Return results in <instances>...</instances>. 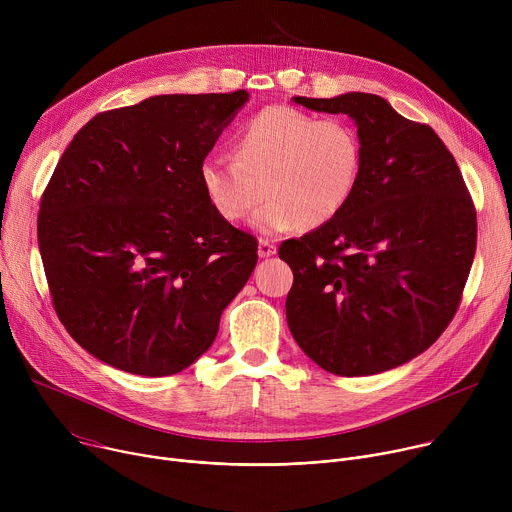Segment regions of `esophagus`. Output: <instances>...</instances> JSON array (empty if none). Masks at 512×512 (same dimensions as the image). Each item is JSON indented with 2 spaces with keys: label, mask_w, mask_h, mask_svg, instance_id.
Instances as JSON below:
<instances>
[{
  "label": "esophagus",
  "mask_w": 512,
  "mask_h": 512,
  "mask_svg": "<svg viewBox=\"0 0 512 512\" xmlns=\"http://www.w3.org/2000/svg\"><path fill=\"white\" fill-rule=\"evenodd\" d=\"M275 253V245L267 239L259 241V257H271Z\"/></svg>",
  "instance_id": "obj_1"
}]
</instances>
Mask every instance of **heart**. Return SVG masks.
Listing matches in <instances>:
<instances>
[{"instance_id":"1","label":"heart","mask_w":512,"mask_h":512,"mask_svg":"<svg viewBox=\"0 0 512 512\" xmlns=\"http://www.w3.org/2000/svg\"><path fill=\"white\" fill-rule=\"evenodd\" d=\"M235 161L212 155L200 165L202 190L226 222L255 214L253 226L275 237L294 226L318 228L337 218L355 194L363 167L357 128L343 118H316L269 106L235 136Z\"/></svg>"}]
</instances>
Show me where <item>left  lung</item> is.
<instances>
[{
  "label": "left lung",
  "mask_w": 512,
  "mask_h": 512,
  "mask_svg": "<svg viewBox=\"0 0 512 512\" xmlns=\"http://www.w3.org/2000/svg\"><path fill=\"white\" fill-rule=\"evenodd\" d=\"M294 102L349 114L363 167L337 218L280 245L294 271L288 327L331 374H380L421 355L453 320L476 255L474 200L435 130L384 98Z\"/></svg>",
  "instance_id": "8db88e82"
}]
</instances>
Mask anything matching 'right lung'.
Wrapping results in <instances>:
<instances>
[{
	"label": "right lung",
	"mask_w": 512,
	"mask_h": 512,
	"mask_svg": "<svg viewBox=\"0 0 512 512\" xmlns=\"http://www.w3.org/2000/svg\"><path fill=\"white\" fill-rule=\"evenodd\" d=\"M247 100L173 94L100 112L59 159L40 198V257L63 327L100 361L159 378L214 343L257 239L214 212L200 165Z\"/></svg>",
	"instance_id": "add662e5"
}]
</instances>
